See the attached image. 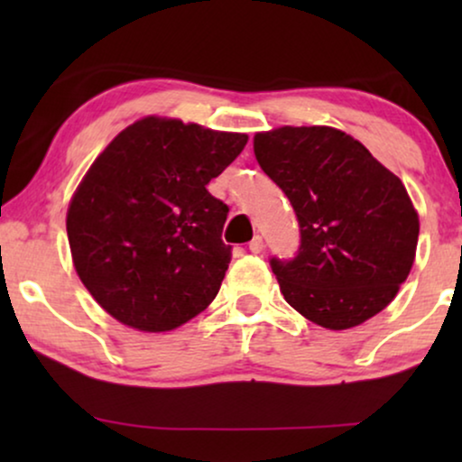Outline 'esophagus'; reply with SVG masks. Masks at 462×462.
Returning <instances> with one entry per match:
<instances>
[{"mask_svg": "<svg viewBox=\"0 0 462 462\" xmlns=\"http://www.w3.org/2000/svg\"><path fill=\"white\" fill-rule=\"evenodd\" d=\"M248 248H250V252H254V254H258V252H263V248H264L263 237H261V236L252 237V242L248 244Z\"/></svg>", "mask_w": 462, "mask_h": 462, "instance_id": "esophagus-1", "label": "esophagus"}]
</instances>
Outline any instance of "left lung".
<instances>
[{"instance_id":"8db88e82","label":"left lung","mask_w":462,"mask_h":462,"mask_svg":"<svg viewBox=\"0 0 462 462\" xmlns=\"http://www.w3.org/2000/svg\"><path fill=\"white\" fill-rule=\"evenodd\" d=\"M254 155L300 226L296 256L271 258L288 305L328 330L381 313L406 282L419 242V214L403 182L328 125L258 132Z\"/></svg>"}]
</instances>
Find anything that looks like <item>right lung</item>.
Wrapping results in <instances>:
<instances>
[{
  "instance_id": "obj_1",
  "label": "right lung",
  "mask_w": 462,
  "mask_h": 462,
  "mask_svg": "<svg viewBox=\"0 0 462 462\" xmlns=\"http://www.w3.org/2000/svg\"><path fill=\"white\" fill-rule=\"evenodd\" d=\"M248 143L180 119L144 117L113 138L67 212L79 280L94 300L141 332L174 330L218 294L231 263L229 206L206 185Z\"/></svg>"
}]
</instances>
